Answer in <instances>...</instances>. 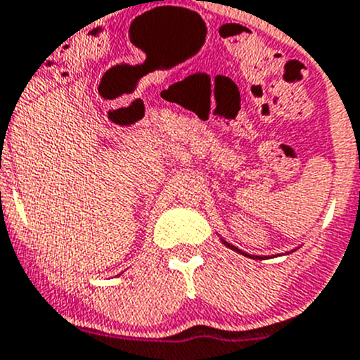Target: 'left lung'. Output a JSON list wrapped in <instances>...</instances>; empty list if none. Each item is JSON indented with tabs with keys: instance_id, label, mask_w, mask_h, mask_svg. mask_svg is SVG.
<instances>
[{
	"instance_id": "obj_1",
	"label": "left lung",
	"mask_w": 360,
	"mask_h": 360,
	"mask_svg": "<svg viewBox=\"0 0 360 360\" xmlns=\"http://www.w3.org/2000/svg\"><path fill=\"white\" fill-rule=\"evenodd\" d=\"M220 241H222V243L226 245L227 248H231V250H236L238 254H241V255H247V257H250V259H266V257H268V255H252V254H247V252L240 250V248H238V247H234V245H231L229 241H226V240H224V238H220ZM294 250H296V248H294ZM294 250H290V252H294ZM290 252H287V254H290Z\"/></svg>"
}]
</instances>
